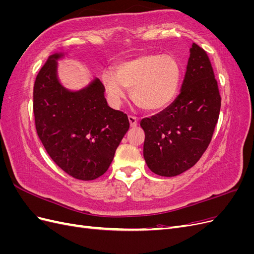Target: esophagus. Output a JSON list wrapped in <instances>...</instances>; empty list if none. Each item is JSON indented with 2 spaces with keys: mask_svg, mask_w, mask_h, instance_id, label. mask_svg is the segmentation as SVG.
Here are the masks:
<instances>
[{
  "mask_svg": "<svg viewBox=\"0 0 254 254\" xmlns=\"http://www.w3.org/2000/svg\"><path fill=\"white\" fill-rule=\"evenodd\" d=\"M128 120H129V123H130V126L133 127V128L137 126V119H136V117H134V115H129Z\"/></svg>",
  "mask_w": 254,
  "mask_h": 254,
  "instance_id": "34e87169",
  "label": "esophagus"
}]
</instances>
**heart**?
Listing matches in <instances>:
<instances>
[{"label":"heart","instance_id":"obj_1","mask_svg":"<svg viewBox=\"0 0 254 254\" xmlns=\"http://www.w3.org/2000/svg\"><path fill=\"white\" fill-rule=\"evenodd\" d=\"M102 80L114 103L130 89L132 101L144 110H158L175 96L180 80V64L171 54H142L115 65V75L102 74Z\"/></svg>","mask_w":254,"mask_h":254}]
</instances>
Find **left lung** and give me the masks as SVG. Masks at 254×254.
Wrapping results in <instances>:
<instances>
[{"label": "left lung", "instance_id": "left-lung-1", "mask_svg": "<svg viewBox=\"0 0 254 254\" xmlns=\"http://www.w3.org/2000/svg\"><path fill=\"white\" fill-rule=\"evenodd\" d=\"M190 53L179 95L167 108L140 123L145 162L159 176L174 177L194 166L209 146L219 118L221 97L209 56L196 43Z\"/></svg>", "mask_w": 254, "mask_h": 254}]
</instances>
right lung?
I'll use <instances>...</instances> for the list:
<instances>
[{
  "label": "right lung",
  "instance_id": "1",
  "mask_svg": "<svg viewBox=\"0 0 254 254\" xmlns=\"http://www.w3.org/2000/svg\"><path fill=\"white\" fill-rule=\"evenodd\" d=\"M63 56L51 55L36 77V130L61 170L75 179L94 180L109 168L129 129L128 117L108 106L98 78L79 91L65 89L57 76V60Z\"/></svg>",
  "mask_w": 254,
  "mask_h": 254
}]
</instances>
